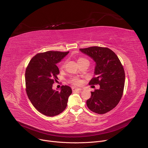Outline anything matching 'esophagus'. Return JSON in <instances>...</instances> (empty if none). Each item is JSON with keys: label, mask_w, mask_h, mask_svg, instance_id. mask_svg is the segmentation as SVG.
<instances>
[{"label": "esophagus", "mask_w": 148, "mask_h": 148, "mask_svg": "<svg viewBox=\"0 0 148 148\" xmlns=\"http://www.w3.org/2000/svg\"><path fill=\"white\" fill-rule=\"evenodd\" d=\"M72 90L73 91H75V90H82V89L81 88H75V87H72Z\"/></svg>", "instance_id": "esophagus-1"}]
</instances>
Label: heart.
Here are the masks:
<instances>
[{
  "instance_id": "b5f03b06",
  "label": "heart",
  "mask_w": 148,
  "mask_h": 148,
  "mask_svg": "<svg viewBox=\"0 0 148 148\" xmlns=\"http://www.w3.org/2000/svg\"><path fill=\"white\" fill-rule=\"evenodd\" d=\"M87 60V59H84V58H80L79 60H78V62H80V61H82V60ZM71 83H73V84H80V81L77 79V78H75V77H74V78H73L72 79H71Z\"/></svg>"
}]
</instances>
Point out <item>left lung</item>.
Returning <instances> with one entry per match:
<instances>
[{
    "instance_id": "1",
    "label": "left lung",
    "mask_w": 148,
    "mask_h": 148,
    "mask_svg": "<svg viewBox=\"0 0 148 148\" xmlns=\"http://www.w3.org/2000/svg\"><path fill=\"white\" fill-rule=\"evenodd\" d=\"M80 51L95 62L94 75L89 84H99V88L91 92L86 101L92 112L104 114L118 105L122 98L125 83V71L117 55L106 47L94 46Z\"/></svg>"
}]
</instances>
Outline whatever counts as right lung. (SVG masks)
Segmentation results:
<instances>
[{
  "mask_svg": "<svg viewBox=\"0 0 148 148\" xmlns=\"http://www.w3.org/2000/svg\"><path fill=\"white\" fill-rule=\"evenodd\" d=\"M68 53L49 51L38 53L26 68L27 97L36 109L45 116L51 117L61 113L66 108L68 97L72 94L71 88L66 85L62 86L59 91L52 89L59 74L56 64Z\"/></svg>",
  "mask_w": 148,
  "mask_h": 148,
  "instance_id": "right-lung-1",
  "label": "right lung"
}]
</instances>
